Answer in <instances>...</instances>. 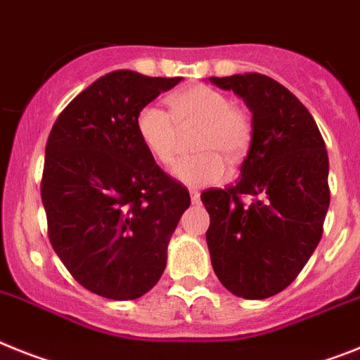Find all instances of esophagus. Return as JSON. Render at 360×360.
Segmentation results:
<instances>
[{"label": "esophagus", "instance_id": "obj_1", "mask_svg": "<svg viewBox=\"0 0 360 360\" xmlns=\"http://www.w3.org/2000/svg\"><path fill=\"white\" fill-rule=\"evenodd\" d=\"M199 190H190V198H192V203L198 205L199 203Z\"/></svg>", "mask_w": 360, "mask_h": 360}]
</instances>
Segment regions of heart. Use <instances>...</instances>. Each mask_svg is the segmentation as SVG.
<instances>
[{
  "mask_svg": "<svg viewBox=\"0 0 360 360\" xmlns=\"http://www.w3.org/2000/svg\"><path fill=\"white\" fill-rule=\"evenodd\" d=\"M170 113L159 105H144L137 115V134L148 153L159 165L172 166L177 159L181 129L195 128L198 155L181 159L175 177L186 185H214L226 177V162H238L252 143L255 126L243 108L234 105L225 93L208 86H192L166 98Z\"/></svg>",
  "mask_w": 360,
  "mask_h": 360,
  "instance_id": "obj_1",
  "label": "heart"
}]
</instances>
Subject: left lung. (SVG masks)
Returning a JSON list of instances; mask_svg holds the SVG:
<instances>
[{"label": "left lung", "mask_w": 360, "mask_h": 360, "mask_svg": "<svg viewBox=\"0 0 360 360\" xmlns=\"http://www.w3.org/2000/svg\"><path fill=\"white\" fill-rule=\"evenodd\" d=\"M210 82L241 96L255 126L236 185L201 194L210 259L232 295L262 300L288 288L322 238L328 150L306 105L273 78L245 72Z\"/></svg>", "instance_id": "8db88e82"}]
</instances>
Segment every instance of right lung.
Here are the masks:
<instances>
[{
	"mask_svg": "<svg viewBox=\"0 0 360 360\" xmlns=\"http://www.w3.org/2000/svg\"><path fill=\"white\" fill-rule=\"evenodd\" d=\"M179 82L108 72L65 105L47 139V236L71 276L104 298L135 300L159 282L190 207L188 188L157 165L135 126L144 105Z\"/></svg>",
	"mask_w": 360,
	"mask_h": 360,
	"instance_id": "right-lung-1",
	"label": "right lung"
}]
</instances>
